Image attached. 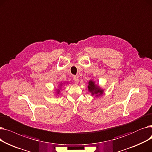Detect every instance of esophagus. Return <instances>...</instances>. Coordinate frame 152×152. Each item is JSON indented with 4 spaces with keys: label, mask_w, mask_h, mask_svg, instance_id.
I'll list each match as a JSON object with an SVG mask.
<instances>
[{
    "label": "esophagus",
    "mask_w": 152,
    "mask_h": 152,
    "mask_svg": "<svg viewBox=\"0 0 152 152\" xmlns=\"http://www.w3.org/2000/svg\"><path fill=\"white\" fill-rule=\"evenodd\" d=\"M73 81L76 84H77L79 82V77L77 76H75L73 77Z\"/></svg>",
    "instance_id": "1"
}]
</instances>
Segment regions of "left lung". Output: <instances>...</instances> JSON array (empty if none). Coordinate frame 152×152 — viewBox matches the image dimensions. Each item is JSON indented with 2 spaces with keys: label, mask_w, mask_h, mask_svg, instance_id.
<instances>
[{
  "label": "left lung",
  "mask_w": 152,
  "mask_h": 152,
  "mask_svg": "<svg viewBox=\"0 0 152 152\" xmlns=\"http://www.w3.org/2000/svg\"><path fill=\"white\" fill-rule=\"evenodd\" d=\"M87 87H88V91L91 93L92 96L95 95L96 97L103 95V92H104V90L100 87L99 86L95 84L93 80H90L89 81V85Z\"/></svg>",
  "instance_id": "1"
}]
</instances>
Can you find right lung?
I'll list each match as a JSON object with an SVG mask.
<instances>
[{
    "label": "right lung",
    "mask_w": 152,
    "mask_h": 152,
    "mask_svg": "<svg viewBox=\"0 0 152 152\" xmlns=\"http://www.w3.org/2000/svg\"><path fill=\"white\" fill-rule=\"evenodd\" d=\"M62 84H63V83H61L60 84V85H59L58 88L57 89H56V90H57V91H56V93H57V94H60V89H61V88L62 87Z\"/></svg>",
    "instance_id": "right-lung-1"
}]
</instances>
